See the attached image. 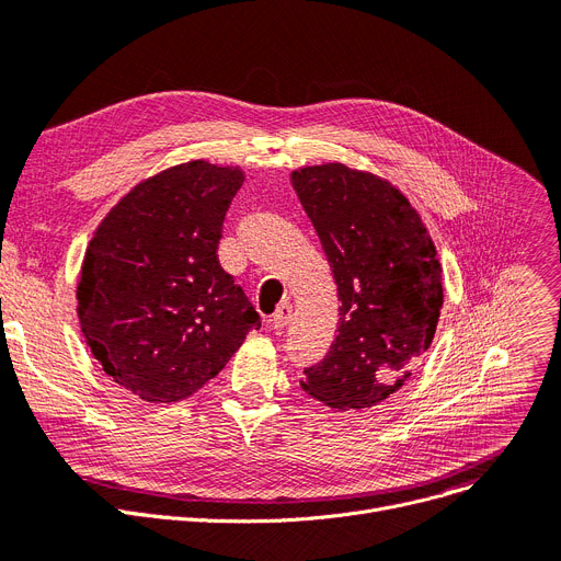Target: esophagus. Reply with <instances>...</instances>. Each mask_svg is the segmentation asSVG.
<instances>
[{"mask_svg": "<svg viewBox=\"0 0 561 561\" xmlns=\"http://www.w3.org/2000/svg\"><path fill=\"white\" fill-rule=\"evenodd\" d=\"M293 318V307L288 305V302H284V305H279L277 307V311L273 313V318H271V322H273V328L275 330H284L286 325H288V320Z\"/></svg>", "mask_w": 561, "mask_h": 561, "instance_id": "esophagus-1", "label": "esophagus"}]
</instances>
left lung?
<instances>
[{"instance_id":"8db88e82","label":"left lung","mask_w":561,"mask_h":561,"mask_svg":"<svg viewBox=\"0 0 561 561\" xmlns=\"http://www.w3.org/2000/svg\"><path fill=\"white\" fill-rule=\"evenodd\" d=\"M339 290L336 339L302 389L332 409H366L409 379L444 307L436 248L419 211L387 180L322 163L293 170Z\"/></svg>"}]
</instances>
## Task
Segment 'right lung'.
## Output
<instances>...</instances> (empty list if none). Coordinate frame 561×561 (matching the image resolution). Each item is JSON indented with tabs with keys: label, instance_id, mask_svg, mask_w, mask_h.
Instances as JSON below:
<instances>
[{
	"label": "right lung",
	"instance_id": "add662e5",
	"mask_svg": "<svg viewBox=\"0 0 561 561\" xmlns=\"http://www.w3.org/2000/svg\"><path fill=\"white\" fill-rule=\"evenodd\" d=\"M243 180L239 165H172L136 184L88 243L77 282L83 339L145 402L186 400L261 328L216 254Z\"/></svg>",
	"mask_w": 561,
	"mask_h": 561
}]
</instances>
